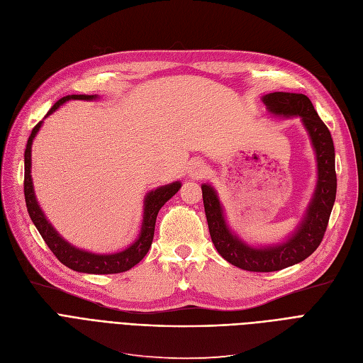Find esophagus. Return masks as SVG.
I'll return each mask as SVG.
<instances>
[{
	"label": "esophagus",
	"mask_w": 363,
	"mask_h": 363,
	"mask_svg": "<svg viewBox=\"0 0 363 363\" xmlns=\"http://www.w3.org/2000/svg\"><path fill=\"white\" fill-rule=\"evenodd\" d=\"M189 174L194 179L202 178L206 174V163L202 160H194L189 166Z\"/></svg>",
	"instance_id": "esophagus-1"
}]
</instances>
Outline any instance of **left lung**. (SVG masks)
Returning <instances> with one entry per match:
<instances>
[{
  "instance_id": "obj_1",
  "label": "left lung",
  "mask_w": 363,
  "mask_h": 363,
  "mask_svg": "<svg viewBox=\"0 0 363 363\" xmlns=\"http://www.w3.org/2000/svg\"><path fill=\"white\" fill-rule=\"evenodd\" d=\"M262 101L274 115L302 119L315 151L317 185L305 216L293 235L281 244L259 248L248 245L229 229L217 191L209 184L202 185L205 213L213 245L224 260L250 272L281 271L310 257L325 236L337 196L333 140L311 100L303 94L271 92L263 96Z\"/></svg>"
}]
</instances>
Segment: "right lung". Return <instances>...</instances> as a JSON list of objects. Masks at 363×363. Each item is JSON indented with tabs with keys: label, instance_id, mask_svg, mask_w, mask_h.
<instances>
[{
	"label": "right lung",
	"instance_id": "obj_1",
	"mask_svg": "<svg viewBox=\"0 0 363 363\" xmlns=\"http://www.w3.org/2000/svg\"><path fill=\"white\" fill-rule=\"evenodd\" d=\"M99 96H86V94H73V96H67L58 100L55 104L50 107V111L46 113V116L55 112L61 104L69 100H96ZM45 116V118H46ZM43 121L33 128L28 142H26L25 150V179H23V193H25V202L26 209H28L30 217L37 227L38 233L42 235L46 245L50 248V251L55 254V257L65 264L70 269L76 272L84 274H99V275H107V274H119L131 269L133 266H136L150 251L152 239H154V230H155V220L158 216V211L161 209L169 199H172L181 189V182H172L163 186H158L157 190H152L145 196L143 200V220L139 238L134 242L125 248L124 251L113 252V254H96L89 252L85 250H80L73 247L72 244L67 242L65 239L60 236V233L53 229V225L48 221L45 213L40 208L33 186V178H31V145L37 133L42 127Z\"/></svg>",
	"mask_w": 363,
	"mask_h": 363
}]
</instances>
